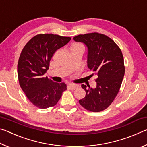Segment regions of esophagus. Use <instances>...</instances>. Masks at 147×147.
<instances>
[{
	"mask_svg": "<svg viewBox=\"0 0 147 147\" xmlns=\"http://www.w3.org/2000/svg\"><path fill=\"white\" fill-rule=\"evenodd\" d=\"M78 87V86L76 85V84H69V89H71V90H74V89H76Z\"/></svg>",
	"mask_w": 147,
	"mask_h": 147,
	"instance_id": "esophagus-1",
	"label": "esophagus"
}]
</instances>
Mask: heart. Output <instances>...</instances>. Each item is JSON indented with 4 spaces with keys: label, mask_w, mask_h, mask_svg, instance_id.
Here are the masks:
<instances>
[{
    "label": "heart",
    "mask_w": 147,
    "mask_h": 147,
    "mask_svg": "<svg viewBox=\"0 0 147 147\" xmlns=\"http://www.w3.org/2000/svg\"><path fill=\"white\" fill-rule=\"evenodd\" d=\"M74 48H82V47L81 45H80L78 43H76V44H74L71 47V49H74Z\"/></svg>",
    "instance_id": "b5f03b06"
}]
</instances>
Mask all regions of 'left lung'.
<instances>
[{
    "label": "left lung",
    "mask_w": 147,
    "mask_h": 147,
    "mask_svg": "<svg viewBox=\"0 0 147 147\" xmlns=\"http://www.w3.org/2000/svg\"><path fill=\"white\" fill-rule=\"evenodd\" d=\"M73 39L88 47V66L97 76L94 89L82 85L86 96L79 103L90 111H103L113 102L120 89L125 73L123 53L113 40L102 34H80Z\"/></svg>",
    "instance_id": "obj_1"
}]
</instances>
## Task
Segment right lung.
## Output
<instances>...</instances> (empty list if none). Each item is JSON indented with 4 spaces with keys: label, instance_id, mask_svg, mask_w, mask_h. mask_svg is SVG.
<instances>
[{
    "label": "right lung",
    "instance_id": "add662e5",
    "mask_svg": "<svg viewBox=\"0 0 147 147\" xmlns=\"http://www.w3.org/2000/svg\"><path fill=\"white\" fill-rule=\"evenodd\" d=\"M71 39L56 34H38L22 50L17 65L19 85L28 100L39 108L55 106L67 89L65 84L54 82L45 74L54 54Z\"/></svg>",
    "mask_w": 147,
    "mask_h": 147
}]
</instances>
